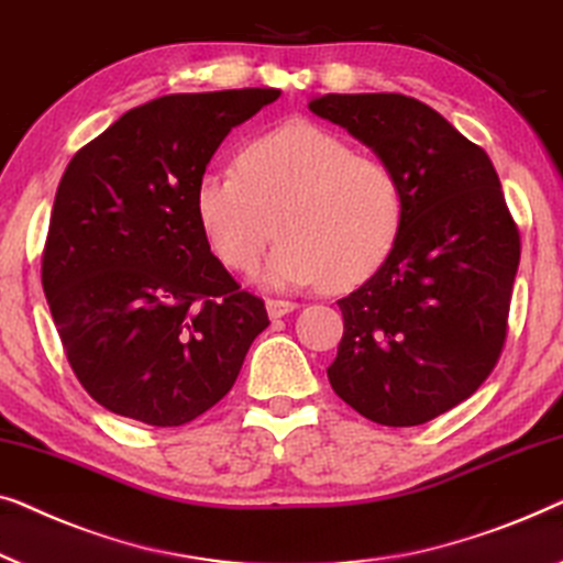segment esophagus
<instances>
[{
    "label": "esophagus",
    "mask_w": 563,
    "mask_h": 563,
    "mask_svg": "<svg viewBox=\"0 0 563 563\" xmlns=\"http://www.w3.org/2000/svg\"><path fill=\"white\" fill-rule=\"evenodd\" d=\"M296 308H298V303H292V300L267 298V313H271V319H283V316L292 313Z\"/></svg>",
    "instance_id": "34e87169"
}]
</instances>
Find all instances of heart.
Here are the masks:
<instances>
[{"mask_svg":"<svg viewBox=\"0 0 563 563\" xmlns=\"http://www.w3.org/2000/svg\"><path fill=\"white\" fill-rule=\"evenodd\" d=\"M194 209L213 255L234 273L255 271L278 229L265 283L352 288L393 252L406 196L383 157L292 122L244 145L236 173H203Z\"/></svg>","mask_w":563,"mask_h":563,"instance_id":"b5f03b06","label":"heart"}]
</instances>
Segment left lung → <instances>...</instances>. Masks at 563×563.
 Instances as JSON below:
<instances>
[{"mask_svg":"<svg viewBox=\"0 0 563 563\" xmlns=\"http://www.w3.org/2000/svg\"><path fill=\"white\" fill-rule=\"evenodd\" d=\"M311 112L398 173L406 213L379 271L339 300L329 383L379 426H421L477 393L500 360L520 232L485 150L402 93H327Z\"/></svg>","mask_w":563,"mask_h":563,"instance_id":"8db88e82","label":"left lung"}]
</instances>
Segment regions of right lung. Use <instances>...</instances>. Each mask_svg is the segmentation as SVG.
Instances as JSON below:
<instances>
[{
    "label": "right lung",
    "instance_id": "1",
    "mask_svg": "<svg viewBox=\"0 0 563 563\" xmlns=\"http://www.w3.org/2000/svg\"><path fill=\"white\" fill-rule=\"evenodd\" d=\"M278 89L170 93L134 107L70 157L43 247L63 354L99 406L184 426L232 390L267 329L201 232L194 191L232 126Z\"/></svg>",
    "mask_w": 563,
    "mask_h": 563
}]
</instances>
